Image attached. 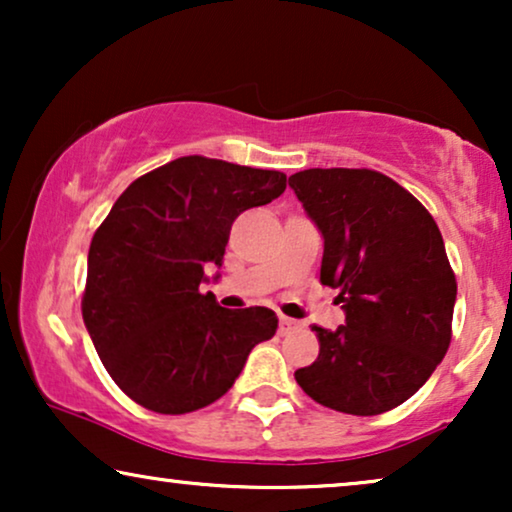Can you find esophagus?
I'll return each instance as SVG.
<instances>
[{
    "label": "esophagus",
    "instance_id": "obj_1",
    "mask_svg": "<svg viewBox=\"0 0 512 512\" xmlns=\"http://www.w3.org/2000/svg\"><path fill=\"white\" fill-rule=\"evenodd\" d=\"M298 331V321L291 317H279V335H291Z\"/></svg>",
    "mask_w": 512,
    "mask_h": 512
}]
</instances>
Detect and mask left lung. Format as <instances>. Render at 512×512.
I'll return each instance as SVG.
<instances>
[{
  "label": "left lung",
  "instance_id": "obj_1",
  "mask_svg": "<svg viewBox=\"0 0 512 512\" xmlns=\"http://www.w3.org/2000/svg\"><path fill=\"white\" fill-rule=\"evenodd\" d=\"M324 237L321 284L338 289L345 324L314 326L319 356L296 370L314 401L382 415L408 401L450 347L457 279L443 235L415 195L375 170H303L289 177Z\"/></svg>",
  "mask_w": 512,
  "mask_h": 512
}]
</instances>
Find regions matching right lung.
<instances>
[{"instance_id": "add662e5", "label": "right lung", "mask_w": 512, "mask_h": 512, "mask_svg": "<svg viewBox=\"0 0 512 512\" xmlns=\"http://www.w3.org/2000/svg\"><path fill=\"white\" fill-rule=\"evenodd\" d=\"M284 188L282 172L184 156L114 202L90 242L81 310L104 368L132 401L160 415L205 408L275 335L268 307L226 310L200 286L221 268L237 216Z\"/></svg>"}]
</instances>
